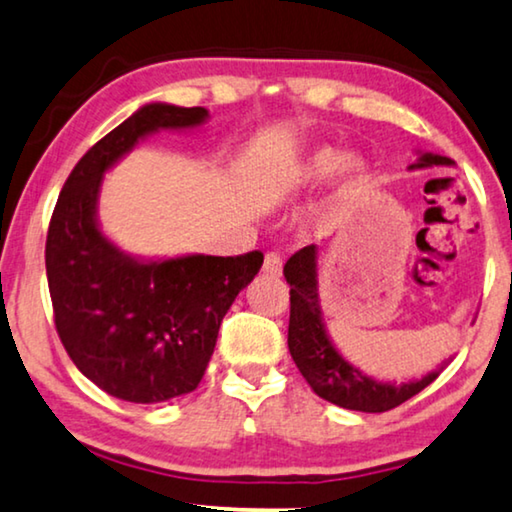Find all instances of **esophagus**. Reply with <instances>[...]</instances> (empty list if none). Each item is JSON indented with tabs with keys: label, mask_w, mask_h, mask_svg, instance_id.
I'll use <instances>...</instances> for the list:
<instances>
[{
	"label": "esophagus",
	"mask_w": 512,
	"mask_h": 512,
	"mask_svg": "<svg viewBox=\"0 0 512 512\" xmlns=\"http://www.w3.org/2000/svg\"><path fill=\"white\" fill-rule=\"evenodd\" d=\"M281 268H284V263H281L279 254H274V251H270V254H265V261H263V274H265V277H272V279L281 277Z\"/></svg>",
	"instance_id": "esophagus-1"
}]
</instances>
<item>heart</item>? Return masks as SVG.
Segmentation results:
<instances>
[{"label":"heart","instance_id":"1","mask_svg":"<svg viewBox=\"0 0 512 512\" xmlns=\"http://www.w3.org/2000/svg\"><path fill=\"white\" fill-rule=\"evenodd\" d=\"M332 175H337L335 201L339 205L355 203L372 187V168L362 157H346L335 147H316L300 159L293 170V182L302 189L321 187Z\"/></svg>","mask_w":512,"mask_h":512}]
</instances>
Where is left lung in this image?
Here are the masks:
<instances>
[{
	"label": "left lung",
	"mask_w": 512,
	"mask_h": 512,
	"mask_svg": "<svg viewBox=\"0 0 512 512\" xmlns=\"http://www.w3.org/2000/svg\"><path fill=\"white\" fill-rule=\"evenodd\" d=\"M432 166H453V159L441 157L432 152H418V161L409 170L432 168ZM284 277L291 286V321H288V351L300 374L305 376L311 390L325 402H332L342 409L362 413H383L404 404L406 399L425 390L436 376L429 372L418 381L390 383L376 381L372 376L362 374L358 367L351 365L325 330L321 300H318V247L295 251L284 265Z\"/></svg>",
	"instance_id": "8db88e82"
}]
</instances>
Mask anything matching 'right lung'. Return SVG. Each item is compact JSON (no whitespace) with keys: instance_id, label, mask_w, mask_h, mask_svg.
I'll use <instances>...</instances> for the list:
<instances>
[{"instance_id":"1","label":"right lung","mask_w":512,"mask_h":512,"mask_svg":"<svg viewBox=\"0 0 512 512\" xmlns=\"http://www.w3.org/2000/svg\"><path fill=\"white\" fill-rule=\"evenodd\" d=\"M205 108L147 103L71 170L46 240L55 328L80 372L108 395L157 404L201 383L233 300L263 265L242 256L138 258L103 235L96 217L106 170L138 140L205 124Z\"/></svg>"}]
</instances>
